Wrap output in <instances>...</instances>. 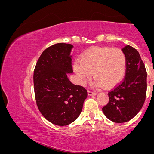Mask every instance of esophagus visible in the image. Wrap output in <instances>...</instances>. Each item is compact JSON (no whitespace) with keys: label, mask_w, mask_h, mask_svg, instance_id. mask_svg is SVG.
<instances>
[{"label":"esophagus","mask_w":154,"mask_h":154,"mask_svg":"<svg viewBox=\"0 0 154 154\" xmlns=\"http://www.w3.org/2000/svg\"><path fill=\"white\" fill-rule=\"evenodd\" d=\"M87 93H88V96H96V95L97 94L96 92L91 91H88Z\"/></svg>","instance_id":"obj_1"}]
</instances>
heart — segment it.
Here are the masks:
<instances>
[{
    "label": "heart",
    "instance_id": "1",
    "mask_svg": "<svg viewBox=\"0 0 154 154\" xmlns=\"http://www.w3.org/2000/svg\"><path fill=\"white\" fill-rule=\"evenodd\" d=\"M73 68L81 85H85L92 73L97 85L112 88L125 77L127 57L121 49L93 47L82 55Z\"/></svg>",
    "mask_w": 154,
    "mask_h": 154
}]
</instances>
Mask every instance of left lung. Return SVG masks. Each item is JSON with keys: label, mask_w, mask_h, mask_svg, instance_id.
Instances as JSON below:
<instances>
[{"label": "left lung", "mask_w": 154, "mask_h": 154, "mask_svg": "<svg viewBox=\"0 0 154 154\" xmlns=\"http://www.w3.org/2000/svg\"><path fill=\"white\" fill-rule=\"evenodd\" d=\"M127 57L124 79L108 93L109 103L103 107L106 117L115 123L132 119L142 109L146 98V71L138 51L133 47H123Z\"/></svg>", "instance_id": "obj_1"}]
</instances>
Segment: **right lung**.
<instances>
[{"instance_id":"right-lung-1","label":"right lung","mask_w":154,"mask_h":154,"mask_svg":"<svg viewBox=\"0 0 154 154\" xmlns=\"http://www.w3.org/2000/svg\"><path fill=\"white\" fill-rule=\"evenodd\" d=\"M70 44L57 43L42 53L33 74L34 91L39 111L47 121L67 125L81 113L87 91L73 84L68 74L73 72Z\"/></svg>"}]
</instances>
